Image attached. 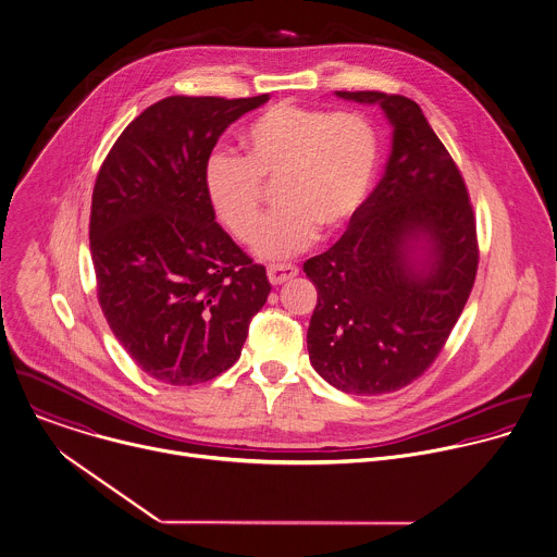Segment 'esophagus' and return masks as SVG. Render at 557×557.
Instances as JSON below:
<instances>
[{"mask_svg":"<svg viewBox=\"0 0 557 557\" xmlns=\"http://www.w3.org/2000/svg\"><path fill=\"white\" fill-rule=\"evenodd\" d=\"M297 273H299V269L295 264H288V262H280V264H269L267 267V275H269V282L273 286L293 280Z\"/></svg>","mask_w":557,"mask_h":557,"instance_id":"esophagus-1","label":"esophagus"}]
</instances>
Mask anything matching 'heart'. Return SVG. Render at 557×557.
Returning <instances> with one entry per match:
<instances>
[{"label":"heart","mask_w":557,"mask_h":557,"mask_svg":"<svg viewBox=\"0 0 557 557\" xmlns=\"http://www.w3.org/2000/svg\"><path fill=\"white\" fill-rule=\"evenodd\" d=\"M240 145L245 158L221 149L208 156L203 186L223 227L243 243L253 238L265 186H276L281 208L253 240L269 258L306 249L319 230H345L369 197L380 158L367 116L290 101L249 121Z\"/></svg>","instance_id":"b5f03b06"}]
</instances>
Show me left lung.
Here are the masks:
<instances>
[{"label": "left lung", "instance_id": "left-lung-1", "mask_svg": "<svg viewBox=\"0 0 557 557\" xmlns=\"http://www.w3.org/2000/svg\"><path fill=\"white\" fill-rule=\"evenodd\" d=\"M391 119L386 173L347 232L304 262L317 286L308 327L314 371L343 393L384 395L421 377L443 351L473 290L480 245L465 177L417 101L336 90ZM429 243L417 270L411 240Z\"/></svg>", "mask_w": 557, "mask_h": 557}]
</instances>
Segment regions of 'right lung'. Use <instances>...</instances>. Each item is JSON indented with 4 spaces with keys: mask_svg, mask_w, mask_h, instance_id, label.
<instances>
[{
    "mask_svg": "<svg viewBox=\"0 0 557 557\" xmlns=\"http://www.w3.org/2000/svg\"><path fill=\"white\" fill-rule=\"evenodd\" d=\"M258 97L173 95L145 108L99 166L90 256L101 312L149 377L193 386L227 371L271 284L214 221L203 166Z\"/></svg>",
    "mask_w": 557,
    "mask_h": 557,
    "instance_id": "obj_1",
    "label": "right lung"
}]
</instances>
